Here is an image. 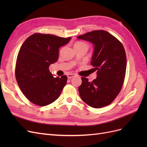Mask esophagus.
I'll return each mask as SVG.
<instances>
[{"label":"esophagus","mask_w":147,"mask_h":147,"mask_svg":"<svg viewBox=\"0 0 147 147\" xmlns=\"http://www.w3.org/2000/svg\"><path fill=\"white\" fill-rule=\"evenodd\" d=\"M74 77H75V74H67V78L69 79L72 78H73Z\"/></svg>","instance_id":"esophagus-1"}]
</instances>
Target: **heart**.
<instances>
[{
	"instance_id": "b5f03b06",
	"label": "heart",
	"mask_w": 147,
	"mask_h": 147,
	"mask_svg": "<svg viewBox=\"0 0 147 147\" xmlns=\"http://www.w3.org/2000/svg\"><path fill=\"white\" fill-rule=\"evenodd\" d=\"M83 44H85V43H83V42H77V43H75V45H83ZM86 45V44H85Z\"/></svg>"
}]
</instances>
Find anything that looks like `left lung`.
I'll list each match as a JSON object with an SVG mask.
<instances>
[{
	"label": "left lung",
	"instance_id": "obj_1",
	"mask_svg": "<svg viewBox=\"0 0 147 147\" xmlns=\"http://www.w3.org/2000/svg\"><path fill=\"white\" fill-rule=\"evenodd\" d=\"M77 38L92 43L91 64L97 70V78L91 82L82 77L80 96L93 108L104 107L112 103L121 90L126 69L125 50L116 37L103 30L91 31Z\"/></svg>",
	"mask_w": 147,
	"mask_h": 147
}]
</instances>
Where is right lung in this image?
I'll list each match as a JSON object with an SVG mask.
<instances>
[{"instance_id":"right-lung-1","label":"right lung","mask_w":147,"mask_h":147,"mask_svg":"<svg viewBox=\"0 0 147 147\" xmlns=\"http://www.w3.org/2000/svg\"><path fill=\"white\" fill-rule=\"evenodd\" d=\"M70 39L36 33L21 47L16 63V79L22 92L33 104L46 106L59 97L67 77H53L48 68L58 59L59 48Z\"/></svg>"}]
</instances>
